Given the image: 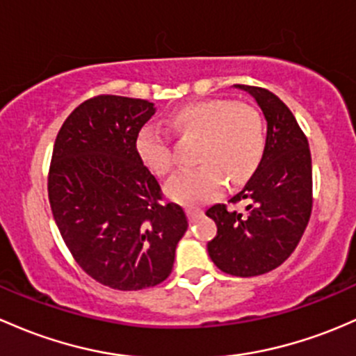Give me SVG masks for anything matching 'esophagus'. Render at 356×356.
<instances>
[{
	"mask_svg": "<svg viewBox=\"0 0 356 356\" xmlns=\"http://www.w3.org/2000/svg\"><path fill=\"white\" fill-rule=\"evenodd\" d=\"M186 211H188L189 218H196V216H200L201 213H203V209H201L200 207H188L186 208Z\"/></svg>",
	"mask_w": 356,
	"mask_h": 356,
	"instance_id": "34e87169",
	"label": "esophagus"
}]
</instances>
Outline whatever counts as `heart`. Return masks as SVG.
<instances>
[{
  "instance_id": "heart-1",
  "label": "heart",
  "mask_w": 356,
  "mask_h": 356,
  "mask_svg": "<svg viewBox=\"0 0 356 356\" xmlns=\"http://www.w3.org/2000/svg\"><path fill=\"white\" fill-rule=\"evenodd\" d=\"M172 165V163H170ZM168 165V167H170ZM227 170L234 174L235 184L245 181V172L234 168L220 159H208L194 170L181 172L167 182L168 197L182 204L207 203L222 193L227 184Z\"/></svg>"
}]
</instances>
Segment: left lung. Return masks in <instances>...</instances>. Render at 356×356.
<instances>
[{"label":"left lung","mask_w":356,"mask_h":356,"mask_svg":"<svg viewBox=\"0 0 356 356\" xmlns=\"http://www.w3.org/2000/svg\"><path fill=\"white\" fill-rule=\"evenodd\" d=\"M230 92L252 100L266 136L256 172L230 197L232 207L207 209L216 223L207 247L223 273L254 276L280 266L304 234L312 209V159L297 119L275 93L249 85H232Z\"/></svg>","instance_id":"8db88e82"}]
</instances>
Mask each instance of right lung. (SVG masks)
Returning <instances> with one entry per match:
<instances>
[{
	"label": "right lung",
	"instance_id": "right-lung-1",
	"mask_svg": "<svg viewBox=\"0 0 356 356\" xmlns=\"http://www.w3.org/2000/svg\"><path fill=\"white\" fill-rule=\"evenodd\" d=\"M155 112L143 99H90L68 115L52 152L56 225L80 266L118 290L162 283L188 230L182 208L162 203L159 182L136 148Z\"/></svg>",
	"mask_w": 356,
	"mask_h": 356
}]
</instances>
